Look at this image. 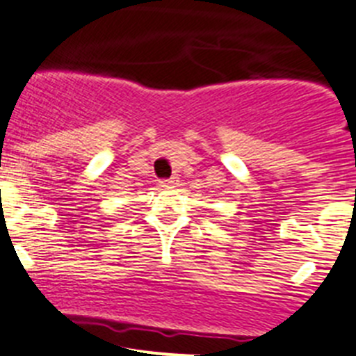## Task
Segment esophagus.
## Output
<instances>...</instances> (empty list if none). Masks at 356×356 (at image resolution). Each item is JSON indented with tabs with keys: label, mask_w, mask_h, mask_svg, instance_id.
<instances>
[{
	"label": "esophagus",
	"mask_w": 356,
	"mask_h": 356,
	"mask_svg": "<svg viewBox=\"0 0 356 356\" xmlns=\"http://www.w3.org/2000/svg\"><path fill=\"white\" fill-rule=\"evenodd\" d=\"M177 184H179L177 175H174V177H170V179H163V181L159 182V186H161L163 190H172V188H175Z\"/></svg>",
	"instance_id": "34e87169"
}]
</instances>
